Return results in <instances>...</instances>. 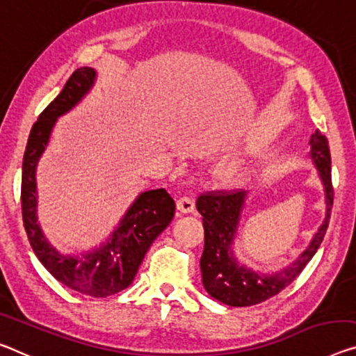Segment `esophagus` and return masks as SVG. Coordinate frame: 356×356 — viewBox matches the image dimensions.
Wrapping results in <instances>:
<instances>
[{
	"label": "esophagus",
	"mask_w": 356,
	"mask_h": 356,
	"mask_svg": "<svg viewBox=\"0 0 356 356\" xmlns=\"http://www.w3.org/2000/svg\"><path fill=\"white\" fill-rule=\"evenodd\" d=\"M178 210L183 211V213H193L195 210V199L193 195H183L179 197L178 202Z\"/></svg>",
	"instance_id": "34e87169"
}]
</instances>
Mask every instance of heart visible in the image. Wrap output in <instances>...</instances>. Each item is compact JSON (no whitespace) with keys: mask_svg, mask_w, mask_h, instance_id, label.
Listing matches in <instances>:
<instances>
[{"mask_svg":"<svg viewBox=\"0 0 356 356\" xmlns=\"http://www.w3.org/2000/svg\"><path fill=\"white\" fill-rule=\"evenodd\" d=\"M238 173H240V168H238L237 165H231V167H229L227 170H226L227 177H237Z\"/></svg>","mask_w":356,"mask_h":356,"instance_id":"1","label":"heart"}]
</instances>
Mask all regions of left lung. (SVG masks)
<instances>
[{
  "label": "left lung",
  "instance_id": "1",
  "mask_svg": "<svg viewBox=\"0 0 356 356\" xmlns=\"http://www.w3.org/2000/svg\"><path fill=\"white\" fill-rule=\"evenodd\" d=\"M310 156L320 173L326 193V218L314 235L309 248L286 269L275 273L253 272L238 266L231 245L242 213L245 191H209L197 197V210L204 221L205 247L200 258L202 283L211 298L232 307H248L270 299L296 280L323 242L330 224L334 189L331 181V154L325 135L318 130L310 138Z\"/></svg>",
  "mask_w": 356,
  "mask_h": 356
}]
</instances>
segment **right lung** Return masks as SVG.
I'll return each instance as SVG.
<instances>
[{
    "label": "right lung",
    "instance_id": "1",
    "mask_svg": "<svg viewBox=\"0 0 356 356\" xmlns=\"http://www.w3.org/2000/svg\"><path fill=\"white\" fill-rule=\"evenodd\" d=\"M95 81L94 68H78L54 102L33 124L22 163V218L30 245L42 266L60 283L87 296L106 298L122 291L138 272L146 251L175 216V200L165 189L140 194L100 248L81 256L62 254L47 242L36 218V165L57 118L70 111Z\"/></svg>",
    "mask_w": 356,
    "mask_h": 356
}]
</instances>
